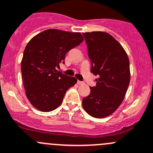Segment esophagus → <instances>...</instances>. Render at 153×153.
Segmentation results:
<instances>
[{
  "instance_id": "esophagus-1",
  "label": "esophagus",
  "mask_w": 153,
  "mask_h": 153,
  "mask_svg": "<svg viewBox=\"0 0 153 153\" xmlns=\"http://www.w3.org/2000/svg\"><path fill=\"white\" fill-rule=\"evenodd\" d=\"M77 84H78V85H83L84 82H82V81H80V80H78V81H77Z\"/></svg>"
}]
</instances>
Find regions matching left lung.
Returning <instances> with one entry per match:
<instances>
[{"label": "left lung", "instance_id": "left-lung-1", "mask_svg": "<svg viewBox=\"0 0 153 153\" xmlns=\"http://www.w3.org/2000/svg\"><path fill=\"white\" fill-rule=\"evenodd\" d=\"M91 72L98 76L96 86L82 99L85 111L94 118H104L114 113L124 100L130 83V64L122 45L106 32L83 33Z\"/></svg>", "mask_w": 153, "mask_h": 153}]
</instances>
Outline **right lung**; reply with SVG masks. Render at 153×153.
Returning a JSON list of instances; mask_svg holds the SVG:
<instances>
[{"label":"right lung","instance_id":"right-lung-1","mask_svg":"<svg viewBox=\"0 0 153 153\" xmlns=\"http://www.w3.org/2000/svg\"><path fill=\"white\" fill-rule=\"evenodd\" d=\"M79 32L48 29L34 36L26 46L21 62L25 94L30 104L43 112L62 104L67 90L77 79L58 71L66 53L80 44Z\"/></svg>","mask_w":153,"mask_h":153}]
</instances>
